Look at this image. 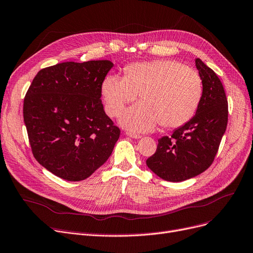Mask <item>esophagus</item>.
<instances>
[{
	"mask_svg": "<svg viewBox=\"0 0 253 253\" xmlns=\"http://www.w3.org/2000/svg\"><path fill=\"white\" fill-rule=\"evenodd\" d=\"M126 135L129 136V137L134 138V139H139V138H141V135L136 134V133H133V132H126Z\"/></svg>",
	"mask_w": 253,
	"mask_h": 253,
	"instance_id": "34e87169",
	"label": "esophagus"
}]
</instances>
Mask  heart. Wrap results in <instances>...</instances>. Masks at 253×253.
<instances>
[{
	"label": "heart",
	"mask_w": 253,
	"mask_h": 253,
	"mask_svg": "<svg viewBox=\"0 0 253 253\" xmlns=\"http://www.w3.org/2000/svg\"><path fill=\"white\" fill-rule=\"evenodd\" d=\"M107 113L117 117L139 93L141 102L126 110L120 124L135 132L186 125L196 113L203 81L195 69L171 60L129 64L125 78L109 76L102 86Z\"/></svg>",
	"instance_id": "b5f03b06"
}]
</instances>
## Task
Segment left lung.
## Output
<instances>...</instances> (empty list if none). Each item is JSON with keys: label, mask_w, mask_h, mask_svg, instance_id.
I'll return each mask as SVG.
<instances>
[{"label": "left lung", "mask_w": 253, "mask_h": 253, "mask_svg": "<svg viewBox=\"0 0 253 253\" xmlns=\"http://www.w3.org/2000/svg\"><path fill=\"white\" fill-rule=\"evenodd\" d=\"M196 68L203 81V95L196 114L170 137L159 139L147 167L168 181H183L203 173L213 163L228 119L223 85L213 69L199 58Z\"/></svg>", "instance_id": "8db88e82"}]
</instances>
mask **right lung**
Returning a JSON list of instances; mask_svg holds the SVG:
<instances>
[{
	"instance_id": "add662e5",
	"label": "right lung",
	"mask_w": 253,
	"mask_h": 253,
	"mask_svg": "<svg viewBox=\"0 0 253 253\" xmlns=\"http://www.w3.org/2000/svg\"><path fill=\"white\" fill-rule=\"evenodd\" d=\"M109 60L63 62L39 70L24 99V121L38 163L56 176L83 180L105 164L120 135L105 113Z\"/></svg>"
}]
</instances>
